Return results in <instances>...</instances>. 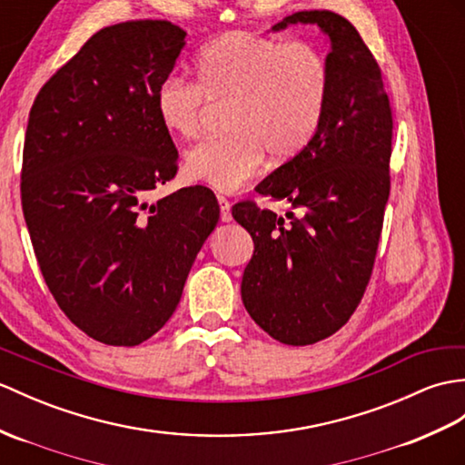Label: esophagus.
<instances>
[{"instance_id":"34e87169","label":"esophagus","mask_w":465,"mask_h":465,"mask_svg":"<svg viewBox=\"0 0 465 465\" xmlns=\"http://www.w3.org/2000/svg\"><path fill=\"white\" fill-rule=\"evenodd\" d=\"M218 203H220V218L222 222H232V203L225 196L218 193Z\"/></svg>"}]
</instances>
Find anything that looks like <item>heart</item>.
Returning <instances> with one entry per match:
<instances>
[{"label":"heart","mask_w":465,"mask_h":465,"mask_svg":"<svg viewBox=\"0 0 465 465\" xmlns=\"http://www.w3.org/2000/svg\"><path fill=\"white\" fill-rule=\"evenodd\" d=\"M196 84L170 74L154 91V113L164 133H200L206 101L223 104L225 136L206 138L183 156L193 182L235 192L263 164L303 153L325 118L331 94L329 59L315 43L225 31L193 59Z\"/></svg>","instance_id":"heart-1"}]
</instances>
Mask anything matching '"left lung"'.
I'll use <instances>...</instances> for the list:
<instances>
[{
	"label": "left lung",
	"instance_id": "8db88e82",
	"mask_svg": "<svg viewBox=\"0 0 465 465\" xmlns=\"http://www.w3.org/2000/svg\"><path fill=\"white\" fill-rule=\"evenodd\" d=\"M289 24H317L331 39L327 113L303 153L255 188L293 210L283 218L245 200L232 215L255 245L242 279L247 312L269 337L305 347L337 332L371 282L391 193L392 109L349 19L311 9L273 29Z\"/></svg>",
	"mask_w": 465,
	"mask_h": 465
}]
</instances>
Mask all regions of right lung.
Returning a JSON list of instances; mask_svg holds the SVG:
<instances>
[{
	"instance_id": "1",
	"label": "right lung",
	"mask_w": 465,
	"mask_h": 465,
	"mask_svg": "<svg viewBox=\"0 0 465 465\" xmlns=\"http://www.w3.org/2000/svg\"><path fill=\"white\" fill-rule=\"evenodd\" d=\"M183 37L164 19L96 31L29 111L21 206L39 269L73 325L113 347L166 325L220 218L206 186L150 203L178 172L153 99Z\"/></svg>"
}]
</instances>
